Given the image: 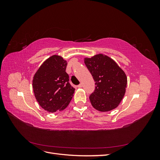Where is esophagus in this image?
<instances>
[{
	"label": "esophagus",
	"mask_w": 160,
	"mask_h": 160,
	"mask_svg": "<svg viewBox=\"0 0 160 160\" xmlns=\"http://www.w3.org/2000/svg\"><path fill=\"white\" fill-rule=\"evenodd\" d=\"M82 87H83V84L82 83H80L79 85H77V88H82Z\"/></svg>",
	"instance_id": "34e87169"
}]
</instances>
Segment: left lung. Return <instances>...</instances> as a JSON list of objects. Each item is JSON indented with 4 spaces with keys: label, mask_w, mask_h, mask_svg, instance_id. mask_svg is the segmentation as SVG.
Listing matches in <instances>:
<instances>
[{
    "label": "left lung",
    "mask_w": 160,
    "mask_h": 160,
    "mask_svg": "<svg viewBox=\"0 0 160 160\" xmlns=\"http://www.w3.org/2000/svg\"><path fill=\"white\" fill-rule=\"evenodd\" d=\"M84 62L95 81V91L89 96L92 106L101 112L115 109L127 88L125 72L112 59L103 54L85 58Z\"/></svg>",
    "instance_id": "obj_1"
}]
</instances>
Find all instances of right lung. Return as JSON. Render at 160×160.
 I'll return each instance as SVG.
<instances>
[{"instance_id":"1","label":"right lung","mask_w":160,"mask_h":160,"mask_svg":"<svg viewBox=\"0 0 160 160\" xmlns=\"http://www.w3.org/2000/svg\"><path fill=\"white\" fill-rule=\"evenodd\" d=\"M67 65L63 58L52 55L44 61L33 77L35 98L41 107L49 112L65 109L72 98L75 88L69 82Z\"/></svg>"}]
</instances>
